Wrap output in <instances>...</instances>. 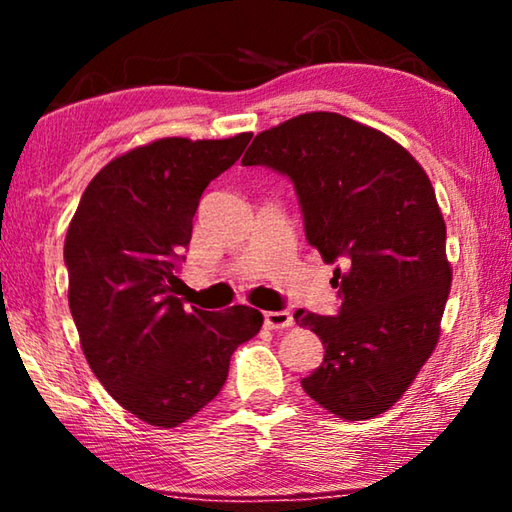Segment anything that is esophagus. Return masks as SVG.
<instances>
[{"instance_id":"esophagus-1","label":"esophagus","mask_w":512,"mask_h":512,"mask_svg":"<svg viewBox=\"0 0 512 512\" xmlns=\"http://www.w3.org/2000/svg\"><path fill=\"white\" fill-rule=\"evenodd\" d=\"M264 325L268 329H284L293 325V316L289 311H266L264 314Z\"/></svg>"}]
</instances>
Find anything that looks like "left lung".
<instances>
[{"label":"left lung","mask_w":512,"mask_h":512,"mask_svg":"<svg viewBox=\"0 0 512 512\" xmlns=\"http://www.w3.org/2000/svg\"><path fill=\"white\" fill-rule=\"evenodd\" d=\"M241 164L293 180L309 246L339 264V316L296 311V323L325 345L302 388L343 420L388 411L436 350L452 287L429 176L402 144L339 112H305L268 128Z\"/></svg>","instance_id":"left-lung-1"}]
</instances>
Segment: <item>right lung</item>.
<instances>
[{
	"label": "right lung",
	"instance_id": "right-lung-1",
	"mask_svg": "<svg viewBox=\"0 0 512 512\" xmlns=\"http://www.w3.org/2000/svg\"><path fill=\"white\" fill-rule=\"evenodd\" d=\"M250 137L137 146L90 180L69 223L67 298L81 350L103 388L153 427H178L205 409L232 352L264 323L253 307L212 314L176 296L201 194Z\"/></svg>",
	"mask_w": 512,
	"mask_h": 512
}]
</instances>
